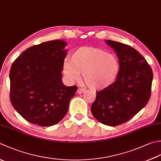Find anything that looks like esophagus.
<instances>
[{"label":"esophagus","instance_id":"34e87169","mask_svg":"<svg viewBox=\"0 0 161 161\" xmlns=\"http://www.w3.org/2000/svg\"><path fill=\"white\" fill-rule=\"evenodd\" d=\"M85 91H86V89H81V88H79V89H77V93L81 94V93L85 92Z\"/></svg>","mask_w":161,"mask_h":161}]
</instances>
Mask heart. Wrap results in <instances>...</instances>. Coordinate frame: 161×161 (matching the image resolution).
I'll list each match as a JSON object with an SVG mask.
<instances>
[{
  "instance_id": "b5f03b06",
  "label": "heart",
  "mask_w": 161,
  "mask_h": 161,
  "mask_svg": "<svg viewBox=\"0 0 161 161\" xmlns=\"http://www.w3.org/2000/svg\"><path fill=\"white\" fill-rule=\"evenodd\" d=\"M120 71L119 60L112 53L93 47H80L64 64V72L69 80H77L81 74L90 89H105L114 82Z\"/></svg>"
}]
</instances>
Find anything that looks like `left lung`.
Returning <instances> with one entry per match:
<instances>
[{
    "label": "left lung",
    "instance_id": "left-lung-1",
    "mask_svg": "<svg viewBox=\"0 0 161 161\" xmlns=\"http://www.w3.org/2000/svg\"><path fill=\"white\" fill-rule=\"evenodd\" d=\"M120 64L117 78L111 86L96 92L91 108L97 121L109 126L128 121L149 100L153 72L136 49L121 42L108 40Z\"/></svg>",
    "mask_w": 161,
    "mask_h": 161
}]
</instances>
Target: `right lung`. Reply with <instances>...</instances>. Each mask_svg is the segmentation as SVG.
<instances>
[{
  "label": "right lung",
  "mask_w": 161,
  "mask_h": 161,
  "mask_svg": "<svg viewBox=\"0 0 161 161\" xmlns=\"http://www.w3.org/2000/svg\"><path fill=\"white\" fill-rule=\"evenodd\" d=\"M66 45L65 41L56 40L31 47L11 66V103L33 124L50 126L58 123L77 90L76 86H65L62 82Z\"/></svg>",
  "instance_id": "1"
}]
</instances>
